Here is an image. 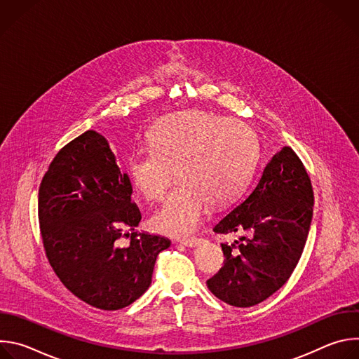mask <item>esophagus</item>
I'll list each match as a JSON object with an SVG mask.
<instances>
[{
    "instance_id": "obj_1",
    "label": "esophagus",
    "mask_w": 359,
    "mask_h": 359,
    "mask_svg": "<svg viewBox=\"0 0 359 359\" xmlns=\"http://www.w3.org/2000/svg\"><path fill=\"white\" fill-rule=\"evenodd\" d=\"M200 241H201V238H196V237H193V238H184V240H182L180 243L183 244V245H186V247H196V245H198L200 244Z\"/></svg>"
}]
</instances>
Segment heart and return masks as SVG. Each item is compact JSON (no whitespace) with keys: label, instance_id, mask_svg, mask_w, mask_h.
I'll list each match as a JSON object with an SVG mask.
<instances>
[{"label":"heart","instance_id":"1","mask_svg":"<svg viewBox=\"0 0 359 359\" xmlns=\"http://www.w3.org/2000/svg\"><path fill=\"white\" fill-rule=\"evenodd\" d=\"M149 149L133 151L128 173L150 201L162 200L175 177L180 183L151 217V227L173 237L193 234L213 206L234 200L248 184L259 142L240 121L184 111L162 118L149 132Z\"/></svg>","mask_w":359,"mask_h":359}]
</instances>
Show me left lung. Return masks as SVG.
<instances>
[{"mask_svg":"<svg viewBox=\"0 0 359 359\" xmlns=\"http://www.w3.org/2000/svg\"><path fill=\"white\" fill-rule=\"evenodd\" d=\"M313 208L310 176L285 146L266 165L251 193L215 226L216 233L240 238L222 244L224 266L208 280L209 290L240 309L273 295L298 264Z\"/></svg>","mask_w":359,"mask_h":359,"instance_id":"left-lung-1","label":"left lung"}]
</instances>
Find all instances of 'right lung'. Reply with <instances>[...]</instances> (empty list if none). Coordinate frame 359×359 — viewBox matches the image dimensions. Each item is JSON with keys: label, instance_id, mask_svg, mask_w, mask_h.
<instances>
[{"label": "right lung", "instance_id": "1", "mask_svg": "<svg viewBox=\"0 0 359 359\" xmlns=\"http://www.w3.org/2000/svg\"><path fill=\"white\" fill-rule=\"evenodd\" d=\"M132 184L108 140L86 130L50 162L38 193L39 230L48 262L62 284L99 310L135 302L150 285L162 236L135 231L142 216ZM130 236L122 248L120 238Z\"/></svg>", "mask_w": 359, "mask_h": 359}]
</instances>
